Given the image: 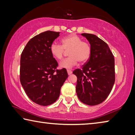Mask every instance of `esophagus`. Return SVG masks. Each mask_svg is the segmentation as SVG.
<instances>
[{
	"instance_id": "esophagus-1",
	"label": "esophagus",
	"mask_w": 135,
	"mask_h": 135,
	"mask_svg": "<svg viewBox=\"0 0 135 135\" xmlns=\"http://www.w3.org/2000/svg\"><path fill=\"white\" fill-rule=\"evenodd\" d=\"M67 72H68V74L69 75H71L72 74V71L71 70H67Z\"/></svg>"
}]
</instances>
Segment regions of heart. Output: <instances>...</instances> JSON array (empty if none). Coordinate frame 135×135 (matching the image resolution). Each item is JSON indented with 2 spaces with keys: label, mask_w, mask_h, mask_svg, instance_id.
Returning a JSON list of instances; mask_svg holds the SVG:
<instances>
[{
  "label": "heart",
  "mask_w": 135,
  "mask_h": 135,
  "mask_svg": "<svg viewBox=\"0 0 135 135\" xmlns=\"http://www.w3.org/2000/svg\"><path fill=\"white\" fill-rule=\"evenodd\" d=\"M50 52L54 58L60 60L66 51L68 52L69 57L59 63V67L65 69H71L76 66L78 61L84 63L89 59L91 54V47L86 42L76 35L72 34L61 40V45L53 42L50 46Z\"/></svg>",
  "instance_id": "heart-1"
}]
</instances>
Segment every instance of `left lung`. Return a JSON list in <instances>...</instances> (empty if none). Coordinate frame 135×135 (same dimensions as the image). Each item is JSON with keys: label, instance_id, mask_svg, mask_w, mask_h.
Instances as JSON below:
<instances>
[{"label": "left lung", "instance_id": "left-lung-1", "mask_svg": "<svg viewBox=\"0 0 135 135\" xmlns=\"http://www.w3.org/2000/svg\"><path fill=\"white\" fill-rule=\"evenodd\" d=\"M89 41L91 54L82 70L73 74L77 76L76 91L82 103L95 105L109 95L115 81L114 58L107 44L97 35L83 33Z\"/></svg>", "mask_w": 135, "mask_h": 135}]
</instances>
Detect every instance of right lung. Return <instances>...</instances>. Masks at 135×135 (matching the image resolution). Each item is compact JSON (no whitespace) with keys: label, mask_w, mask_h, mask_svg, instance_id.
Here are the masks:
<instances>
[{"label":"right lung","mask_w":135,"mask_h":135,"mask_svg":"<svg viewBox=\"0 0 135 135\" xmlns=\"http://www.w3.org/2000/svg\"><path fill=\"white\" fill-rule=\"evenodd\" d=\"M59 34L51 31L41 32L28 42L21 54V84L30 100L40 105L56 102L68 77L65 69L56 70L58 63L50 50Z\"/></svg>","instance_id":"add662e5"}]
</instances>
